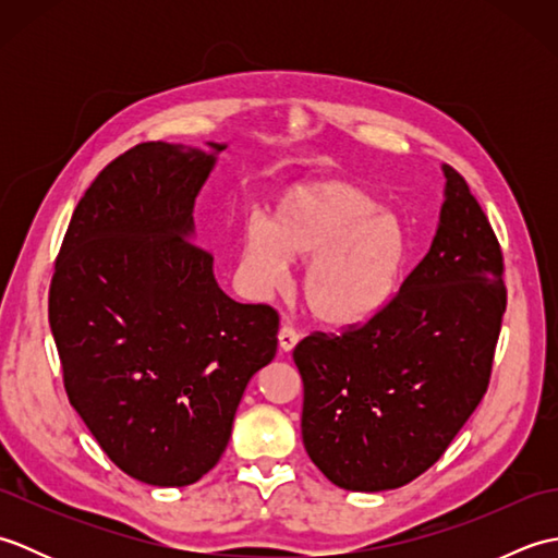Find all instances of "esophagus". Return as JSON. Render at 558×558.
Here are the masks:
<instances>
[{"instance_id": "obj_1", "label": "esophagus", "mask_w": 558, "mask_h": 558, "mask_svg": "<svg viewBox=\"0 0 558 558\" xmlns=\"http://www.w3.org/2000/svg\"><path fill=\"white\" fill-rule=\"evenodd\" d=\"M278 342H280V350H282V352H290V350L300 342V333H298V330H294L292 326H288V324H286V326L280 328Z\"/></svg>"}]
</instances>
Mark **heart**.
I'll use <instances>...</instances> for the list:
<instances>
[{"label": "heart", "mask_w": 558, "mask_h": 558, "mask_svg": "<svg viewBox=\"0 0 558 558\" xmlns=\"http://www.w3.org/2000/svg\"><path fill=\"white\" fill-rule=\"evenodd\" d=\"M405 225L369 189L314 180L286 189L268 218L242 232V266L258 288H280L290 258H306L300 292L314 318L336 328L369 322L396 298L410 266Z\"/></svg>", "instance_id": "obj_1"}]
</instances>
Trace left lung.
I'll list each match as a JSON object with an SVG mask.
<instances>
[{
  "instance_id": "obj_1",
  "label": "left lung",
  "mask_w": 558,
  "mask_h": 558,
  "mask_svg": "<svg viewBox=\"0 0 558 558\" xmlns=\"http://www.w3.org/2000/svg\"><path fill=\"white\" fill-rule=\"evenodd\" d=\"M441 170L434 242L386 310L342 336H306L292 352L304 448L340 489L386 492L420 477L487 393L504 256L468 182Z\"/></svg>"
}]
</instances>
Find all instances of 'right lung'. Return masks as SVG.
Returning <instances> with one entry per match:
<instances>
[{"instance_id":"obj_1","label":"right lung","mask_w":558,"mask_h":558,"mask_svg":"<svg viewBox=\"0 0 558 558\" xmlns=\"http://www.w3.org/2000/svg\"><path fill=\"white\" fill-rule=\"evenodd\" d=\"M225 144L150 141L114 158L71 216L50 328L71 408L129 477L186 487L228 448L278 314L218 288L194 204Z\"/></svg>"}]
</instances>
